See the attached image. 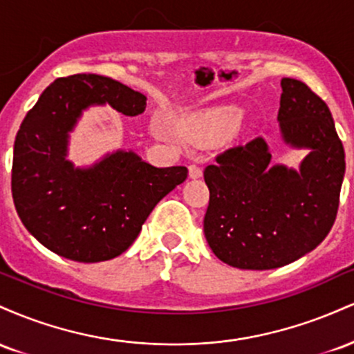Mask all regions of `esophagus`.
Wrapping results in <instances>:
<instances>
[{
	"label": "esophagus",
	"mask_w": 354,
	"mask_h": 354,
	"mask_svg": "<svg viewBox=\"0 0 354 354\" xmlns=\"http://www.w3.org/2000/svg\"><path fill=\"white\" fill-rule=\"evenodd\" d=\"M201 174H203V169H201V166H198V165H189V178H201Z\"/></svg>",
	"instance_id": "1"
}]
</instances>
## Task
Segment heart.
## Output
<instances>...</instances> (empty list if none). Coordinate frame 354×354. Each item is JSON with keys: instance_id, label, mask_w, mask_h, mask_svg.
<instances>
[{"instance_id": "obj_1", "label": "heart", "mask_w": 354, "mask_h": 354, "mask_svg": "<svg viewBox=\"0 0 354 354\" xmlns=\"http://www.w3.org/2000/svg\"><path fill=\"white\" fill-rule=\"evenodd\" d=\"M236 113L231 111V109L214 111L211 115L188 121V123L183 126V133L198 141L209 140V138L219 136L225 131H228L231 126L234 124V121H236Z\"/></svg>"}]
</instances>
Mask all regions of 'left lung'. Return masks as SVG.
Wrapping results in <instances>:
<instances>
[{
	"instance_id": "8db88e82",
	"label": "left lung",
	"mask_w": 354,
	"mask_h": 354,
	"mask_svg": "<svg viewBox=\"0 0 354 354\" xmlns=\"http://www.w3.org/2000/svg\"><path fill=\"white\" fill-rule=\"evenodd\" d=\"M278 121L284 143L306 148L299 171L271 166L263 138L219 153L206 166L205 236L239 270H274L315 250L333 228L344 176V149L330 108L303 81L281 80Z\"/></svg>"
}]
</instances>
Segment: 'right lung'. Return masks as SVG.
I'll return each mask as SVG.
<instances>
[{
  "instance_id": "add662e5",
  "label": "right lung",
  "mask_w": 354,
  "mask_h": 354,
  "mask_svg": "<svg viewBox=\"0 0 354 354\" xmlns=\"http://www.w3.org/2000/svg\"><path fill=\"white\" fill-rule=\"evenodd\" d=\"M106 103L136 116L146 96L108 76L58 78L24 116L15 140L11 193L19 219L43 246L78 263L124 253L154 206L188 176L185 166L156 168L123 149L75 168L66 160L70 131L83 109Z\"/></svg>"
}]
</instances>
